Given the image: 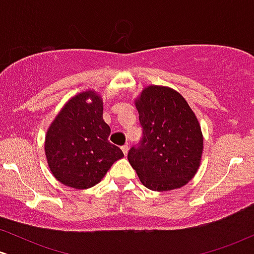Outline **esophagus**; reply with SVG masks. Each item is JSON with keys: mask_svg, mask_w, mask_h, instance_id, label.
Instances as JSON below:
<instances>
[{"mask_svg": "<svg viewBox=\"0 0 254 254\" xmlns=\"http://www.w3.org/2000/svg\"><path fill=\"white\" fill-rule=\"evenodd\" d=\"M122 150H123L124 155L127 156V151H129V147H127V145H123V147H122Z\"/></svg>", "mask_w": 254, "mask_h": 254, "instance_id": "1", "label": "esophagus"}]
</instances>
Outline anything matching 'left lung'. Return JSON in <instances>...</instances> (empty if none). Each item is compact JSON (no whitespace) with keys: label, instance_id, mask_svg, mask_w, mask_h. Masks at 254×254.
Listing matches in <instances>:
<instances>
[{"label":"left lung","instance_id":"1","mask_svg":"<svg viewBox=\"0 0 254 254\" xmlns=\"http://www.w3.org/2000/svg\"><path fill=\"white\" fill-rule=\"evenodd\" d=\"M143 138L127 160L141 183L153 191L183 188L200 165L203 133L188 101L165 86L145 87L135 99Z\"/></svg>","mask_w":254,"mask_h":254}]
</instances>
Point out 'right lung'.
I'll return each mask as SVG.
<instances>
[{"mask_svg":"<svg viewBox=\"0 0 254 254\" xmlns=\"http://www.w3.org/2000/svg\"><path fill=\"white\" fill-rule=\"evenodd\" d=\"M103 98L88 89L69 99L46 131L45 155L51 173L63 185L93 188L124 156L111 144L103 119Z\"/></svg>","mask_w":254,"mask_h":254,"instance_id":"1","label":"right lung"}]
</instances>
